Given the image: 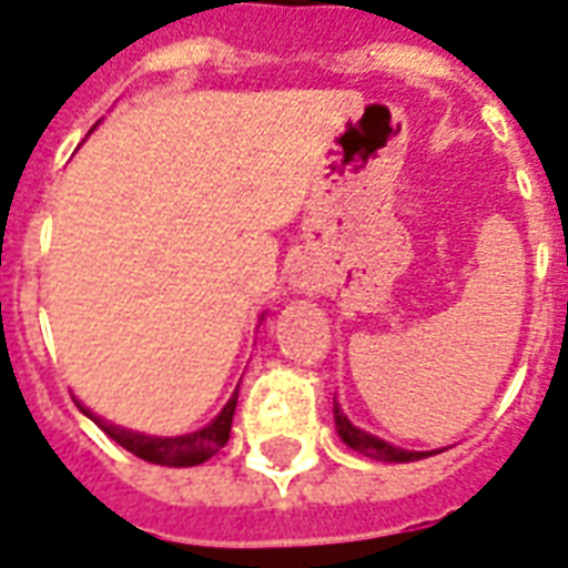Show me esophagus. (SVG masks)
<instances>
[{"mask_svg":"<svg viewBox=\"0 0 568 568\" xmlns=\"http://www.w3.org/2000/svg\"><path fill=\"white\" fill-rule=\"evenodd\" d=\"M293 284H296V287H302V290H308V287H312V281H308V278H302V275H300V278H296V281H293Z\"/></svg>","mask_w":568,"mask_h":568,"instance_id":"esophagus-1","label":"esophagus"}]
</instances>
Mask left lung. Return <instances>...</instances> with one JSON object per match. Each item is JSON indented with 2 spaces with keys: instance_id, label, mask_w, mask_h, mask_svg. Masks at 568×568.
<instances>
[{
  "instance_id": "obj_1",
  "label": "left lung",
  "mask_w": 568,
  "mask_h": 568,
  "mask_svg": "<svg viewBox=\"0 0 568 568\" xmlns=\"http://www.w3.org/2000/svg\"><path fill=\"white\" fill-rule=\"evenodd\" d=\"M335 429H338V436L345 442L347 448L359 450V454H366L372 459H384V463H412V459H424V457H433L438 450H403V448H393L387 445L384 438H375L369 433H363L357 426L351 424L345 415H342V408L335 403Z\"/></svg>"
}]
</instances>
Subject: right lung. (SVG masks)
<instances>
[{
    "mask_svg": "<svg viewBox=\"0 0 568 568\" xmlns=\"http://www.w3.org/2000/svg\"><path fill=\"white\" fill-rule=\"evenodd\" d=\"M235 403H239V390L230 396V403L223 405V412L209 426H202L196 433L190 436H175V438H153L142 436V433H130V429H120L114 424H105L99 420L97 415H90L84 405H78L87 417H93V424L105 433L109 438H114L120 448H126L135 457L148 459V463H156V466H199L205 463L209 457H214L217 450L230 442V429H233V415H235Z\"/></svg>",
    "mask_w": 568,
    "mask_h": 568,
    "instance_id": "obj_1",
    "label": "right lung"
}]
</instances>
